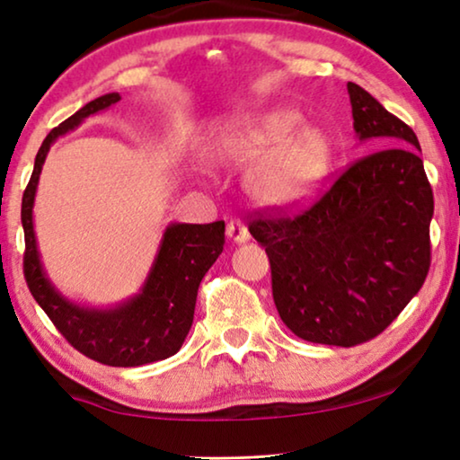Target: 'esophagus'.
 Listing matches in <instances>:
<instances>
[{
	"mask_svg": "<svg viewBox=\"0 0 460 460\" xmlns=\"http://www.w3.org/2000/svg\"><path fill=\"white\" fill-rule=\"evenodd\" d=\"M226 236L234 243H247L249 241V230L241 219H230L228 226H226Z\"/></svg>",
	"mask_w": 460,
	"mask_h": 460,
	"instance_id": "obj_1",
	"label": "esophagus"
}]
</instances>
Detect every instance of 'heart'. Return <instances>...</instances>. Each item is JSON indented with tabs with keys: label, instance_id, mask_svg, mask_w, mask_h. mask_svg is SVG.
Returning <instances> with one entry per match:
<instances>
[{
	"label": "heart",
	"instance_id": "heart-1",
	"mask_svg": "<svg viewBox=\"0 0 460 460\" xmlns=\"http://www.w3.org/2000/svg\"><path fill=\"white\" fill-rule=\"evenodd\" d=\"M293 109H276L238 128L224 148L234 159L264 155L251 169L247 186L260 203L295 207L312 199L331 169V140L316 125H301Z\"/></svg>",
	"mask_w": 460,
	"mask_h": 460
}]
</instances>
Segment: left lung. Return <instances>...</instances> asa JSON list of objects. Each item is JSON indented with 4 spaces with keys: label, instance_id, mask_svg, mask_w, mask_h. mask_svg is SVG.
<instances>
[{
    "label": "left lung",
    "instance_id": "1",
    "mask_svg": "<svg viewBox=\"0 0 460 460\" xmlns=\"http://www.w3.org/2000/svg\"><path fill=\"white\" fill-rule=\"evenodd\" d=\"M348 92L358 137L379 150L304 209L260 211L249 222L266 247L282 323L305 341L339 348L381 335L419 293L433 217L414 131L360 85L349 81Z\"/></svg>",
    "mask_w": 460,
    "mask_h": 460
}]
</instances>
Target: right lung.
<instances>
[{"label":"right lung","instance_id":"1","mask_svg":"<svg viewBox=\"0 0 460 460\" xmlns=\"http://www.w3.org/2000/svg\"><path fill=\"white\" fill-rule=\"evenodd\" d=\"M119 100V93L92 100L43 140L22 194V268L31 295L75 349L109 367H142L165 360L184 343L192 326L200 280L224 251V222L167 226L142 293L112 310H92L62 297L46 279L33 232L37 181L52 142L77 128L85 117L109 109Z\"/></svg>","mask_w":460,"mask_h":460}]
</instances>
